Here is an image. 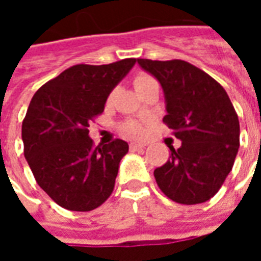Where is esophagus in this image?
<instances>
[{
  "label": "esophagus",
  "instance_id": "obj_1",
  "mask_svg": "<svg viewBox=\"0 0 261 261\" xmlns=\"http://www.w3.org/2000/svg\"><path fill=\"white\" fill-rule=\"evenodd\" d=\"M142 148H145V144H136V142L130 144L131 151H137V149H142Z\"/></svg>",
  "mask_w": 261,
  "mask_h": 261
}]
</instances>
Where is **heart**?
<instances>
[{"mask_svg": "<svg viewBox=\"0 0 261 261\" xmlns=\"http://www.w3.org/2000/svg\"><path fill=\"white\" fill-rule=\"evenodd\" d=\"M155 82L151 75L148 74H138L134 76V80H133V84H134V88L137 89V92H140L141 89H144L145 86H148L149 84H152ZM113 99V93H110V96H109L108 102H110ZM121 131L124 133L125 136L133 137V138H140V137L144 136V133H145V127L142 124L141 121H138V120H125L124 123L121 124Z\"/></svg>", "mask_w": 261, "mask_h": 261, "instance_id": "b5f03b06", "label": "heart"}]
</instances>
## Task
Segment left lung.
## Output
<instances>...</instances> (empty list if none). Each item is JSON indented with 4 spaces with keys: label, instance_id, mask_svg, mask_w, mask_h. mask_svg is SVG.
Returning a JSON list of instances; mask_svg holds the SVG:
<instances>
[{
    "label": "left lung",
    "instance_id": "left-lung-1",
    "mask_svg": "<svg viewBox=\"0 0 261 261\" xmlns=\"http://www.w3.org/2000/svg\"><path fill=\"white\" fill-rule=\"evenodd\" d=\"M161 82L166 99L164 123L181 147L153 170L165 196L179 204L208 201L224 185L239 149V119L228 93L213 76L183 60L138 59Z\"/></svg>",
    "mask_w": 261,
    "mask_h": 261
}]
</instances>
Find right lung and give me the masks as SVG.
Returning <instances> with one entry per match:
<instances>
[{"instance_id":"add662e5","label":"right lung","mask_w":261,"mask_h":261,"mask_svg":"<svg viewBox=\"0 0 261 261\" xmlns=\"http://www.w3.org/2000/svg\"><path fill=\"white\" fill-rule=\"evenodd\" d=\"M134 64L136 59L72 65L32 97L22 123L23 153L37 185L60 207L92 211L113 193L128 144L116 138L96 147L88 127Z\"/></svg>"}]
</instances>
